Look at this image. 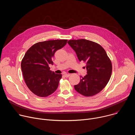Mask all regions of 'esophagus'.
I'll use <instances>...</instances> for the list:
<instances>
[{
	"mask_svg": "<svg viewBox=\"0 0 135 135\" xmlns=\"http://www.w3.org/2000/svg\"><path fill=\"white\" fill-rule=\"evenodd\" d=\"M70 75L69 74H64V76L66 77V78H68V77H69Z\"/></svg>",
	"mask_w": 135,
	"mask_h": 135,
	"instance_id": "34e87169",
	"label": "esophagus"
}]
</instances>
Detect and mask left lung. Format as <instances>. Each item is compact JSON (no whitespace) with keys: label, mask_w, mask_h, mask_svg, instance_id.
Masks as SVG:
<instances>
[{"label":"left lung","mask_w":135,"mask_h":135,"mask_svg":"<svg viewBox=\"0 0 135 135\" xmlns=\"http://www.w3.org/2000/svg\"><path fill=\"white\" fill-rule=\"evenodd\" d=\"M68 44L75 51L80 61L86 64L87 74L75 90L86 97L100 92L107 85L112 75V65L105 50L99 44L84 40H69Z\"/></svg>","instance_id":"left-lung-1"}]
</instances>
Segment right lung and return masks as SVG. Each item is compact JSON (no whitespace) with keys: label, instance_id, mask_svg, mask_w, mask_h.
<instances>
[{"label":"right lung","instance_id":"add662e5","mask_svg":"<svg viewBox=\"0 0 135 135\" xmlns=\"http://www.w3.org/2000/svg\"><path fill=\"white\" fill-rule=\"evenodd\" d=\"M67 40L38 42L26 52L21 61V70L25 83L29 90L41 97L53 93L58 87L61 74L50 70L55 52L62 48Z\"/></svg>","mask_w":135,"mask_h":135}]
</instances>
